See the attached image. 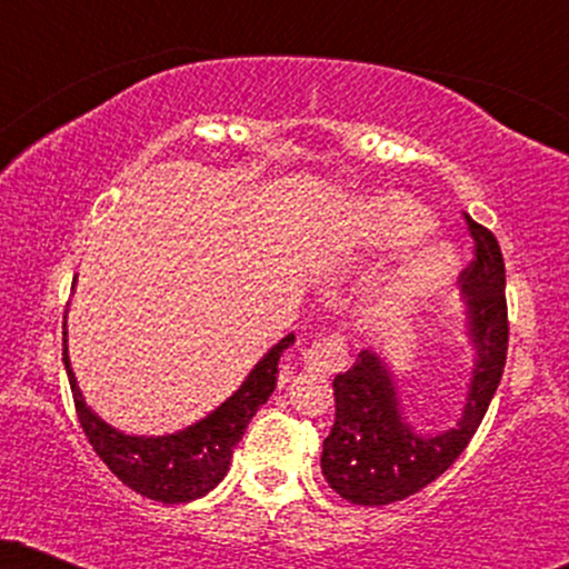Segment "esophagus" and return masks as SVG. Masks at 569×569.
<instances>
[{"label":"esophagus","mask_w":569,"mask_h":569,"mask_svg":"<svg viewBox=\"0 0 569 569\" xmlns=\"http://www.w3.org/2000/svg\"><path fill=\"white\" fill-rule=\"evenodd\" d=\"M302 358L307 369L331 375V371H339L348 363V345H345L342 335H329L318 339V342H312L310 348H305Z\"/></svg>","instance_id":"34e87169"}]
</instances>
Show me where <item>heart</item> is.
<instances>
[{
  "label": "heart",
  "mask_w": 569,
  "mask_h": 569,
  "mask_svg": "<svg viewBox=\"0 0 569 569\" xmlns=\"http://www.w3.org/2000/svg\"><path fill=\"white\" fill-rule=\"evenodd\" d=\"M433 224L420 202L403 194H382L369 200L352 219V240L369 248H398L426 234ZM455 270V251L447 243H430L409 259L401 272V289L426 293L441 286Z\"/></svg>",
  "instance_id": "obj_1"
}]
</instances>
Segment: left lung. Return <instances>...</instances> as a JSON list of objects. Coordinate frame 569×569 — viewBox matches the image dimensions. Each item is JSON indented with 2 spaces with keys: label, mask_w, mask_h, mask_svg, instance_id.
Segmentation results:
<instances>
[{
  "label": "left lung",
  "mask_w": 569,
  "mask_h": 569,
  "mask_svg": "<svg viewBox=\"0 0 569 569\" xmlns=\"http://www.w3.org/2000/svg\"><path fill=\"white\" fill-rule=\"evenodd\" d=\"M473 262L462 270L466 335L476 356L460 420L441 433H420L407 420L396 375L382 356L358 352L335 377V426L323 441L321 471L339 498L356 506L407 500L462 455L485 420L508 352L506 264L495 234L466 213Z\"/></svg>",
  "instance_id": "left-lung-1"
}]
</instances>
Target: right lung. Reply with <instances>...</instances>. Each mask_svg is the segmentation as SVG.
<instances>
[{"instance_id": "1", "label": "right lung", "mask_w": 569, "mask_h": 569, "mask_svg": "<svg viewBox=\"0 0 569 569\" xmlns=\"http://www.w3.org/2000/svg\"><path fill=\"white\" fill-rule=\"evenodd\" d=\"M293 345V335H286L264 352L234 393L221 407L184 430L166 436H128L103 422L84 403V396L71 371L67 331H63V367H67L77 417L88 436L90 447L107 462L122 485L149 500L189 502L211 492L230 471L232 449L243 439L248 422L257 409L267 403L278 382V361L283 350Z\"/></svg>"}]
</instances>
